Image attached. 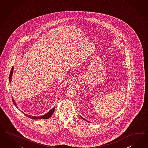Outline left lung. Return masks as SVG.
Instances as JSON below:
<instances>
[{
  "instance_id": "obj_1",
  "label": "left lung",
  "mask_w": 148,
  "mask_h": 148,
  "mask_svg": "<svg viewBox=\"0 0 148 148\" xmlns=\"http://www.w3.org/2000/svg\"><path fill=\"white\" fill-rule=\"evenodd\" d=\"M80 117H81V118H82V119H83V120H84V121H86V122H89V121H87V120H86V119H85V118H83V117H82V116H80Z\"/></svg>"
}]
</instances>
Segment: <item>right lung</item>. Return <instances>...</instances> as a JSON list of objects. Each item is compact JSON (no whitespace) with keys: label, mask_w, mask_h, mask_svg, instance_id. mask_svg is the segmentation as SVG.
<instances>
[{"label":"right lung","mask_w":148,"mask_h":148,"mask_svg":"<svg viewBox=\"0 0 148 148\" xmlns=\"http://www.w3.org/2000/svg\"><path fill=\"white\" fill-rule=\"evenodd\" d=\"M13 70V66H12V68L11 70V72H10V76H9V82H10V83H11V80H12ZM12 101L13 102V103H14V106H17V104H16V102L14 101V99H13V98H12ZM54 111H55V108H52V109H51L49 112H47V114H44V115H42V116H41L40 117V116H38V117H36V116H31V115H28V114H26L25 113H23V114H25L26 116L28 117L29 118H31V119H48V118H49L50 117H51L52 114H53V113Z\"/></svg>","instance_id":"1"}]
</instances>
